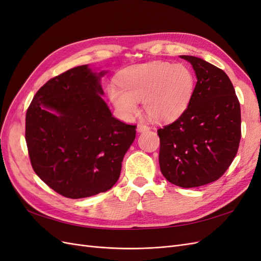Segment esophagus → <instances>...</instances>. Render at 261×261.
Listing matches in <instances>:
<instances>
[{
    "label": "esophagus",
    "mask_w": 261,
    "mask_h": 261,
    "mask_svg": "<svg viewBox=\"0 0 261 261\" xmlns=\"http://www.w3.org/2000/svg\"><path fill=\"white\" fill-rule=\"evenodd\" d=\"M147 130H149V127L147 125H145V124H138L137 125V132L138 133H144V132H147Z\"/></svg>",
    "instance_id": "esophagus-1"
}]
</instances>
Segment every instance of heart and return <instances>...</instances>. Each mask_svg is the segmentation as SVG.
Masks as SVG:
<instances>
[{
    "label": "heart",
    "mask_w": 261,
    "mask_h": 261,
    "mask_svg": "<svg viewBox=\"0 0 261 261\" xmlns=\"http://www.w3.org/2000/svg\"><path fill=\"white\" fill-rule=\"evenodd\" d=\"M121 88L110 87L109 97L126 117L138 112L137 101L149 120L171 123L181 116L194 96L196 80L188 67L169 62H150L132 66L117 77Z\"/></svg>",
    "instance_id": "b5f03b06"
}]
</instances>
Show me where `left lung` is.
<instances>
[{"label":"left lung","mask_w":261,"mask_h":261,"mask_svg":"<svg viewBox=\"0 0 261 261\" xmlns=\"http://www.w3.org/2000/svg\"><path fill=\"white\" fill-rule=\"evenodd\" d=\"M192 64L197 83L186 111L158 129L163 176L179 187H198L223 175L238 153L241 107L230 78L200 58L179 55Z\"/></svg>","instance_id":"left-lung-1"}]
</instances>
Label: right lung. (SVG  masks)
<instances>
[{
	"label": "right lung",
	"mask_w": 261,
	"mask_h": 261,
	"mask_svg": "<svg viewBox=\"0 0 261 261\" xmlns=\"http://www.w3.org/2000/svg\"><path fill=\"white\" fill-rule=\"evenodd\" d=\"M88 65L66 70L37 91L26 113V143L36 174L53 191L78 199L111 189L136 126L112 116L101 77Z\"/></svg>",
	"instance_id": "add662e5"
}]
</instances>
